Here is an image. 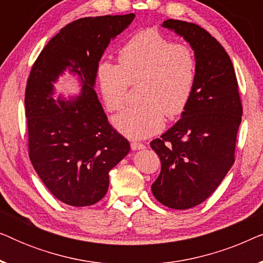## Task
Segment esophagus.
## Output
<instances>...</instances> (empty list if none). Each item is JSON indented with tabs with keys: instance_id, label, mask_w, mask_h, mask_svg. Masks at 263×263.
I'll use <instances>...</instances> for the list:
<instances>
[{
	"instance_id": "34e87169",
	"label": "esophagus",
	"mask_w": 263,
	"mask_h": 263,
	"mask_svg": "<svg viewBox=\"0 0 263 263\" xmlns=\"http://www.w3.org/2000/svg\"><path fill=\"white\" fill-rule=\"evenodd\" d=\"M130 147H132L133 151H138V149H143V148H145V145H143V143H141V142L134 141V142H132Z\"/></svg>"
}]
</instances>
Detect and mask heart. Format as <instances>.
<instances>
[{
    "label": "heart",
    "mask_w": 263,
    "mask_h": 263,
    "mask_svg": "<svg viewBox=\"0 0 263 263\" xmlns=\"http://www.w3.org/2000/svg\"><path fill=\"white\" fill-rule=\"evenodd\" d=\"M120 64L104 61L97 79L110 111L123 106L130 82L142 80L138 106L112 118L115 128L130 139L160 132L165 115L175 118L188 105L196 79V60L188 46L177 45L159 32L146 30L132 37L118 52Z\"/></svg>",
    "instance_id": "1"
}]
</instances>
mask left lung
Here are the masks:
<instances>
[{"label": "left lung", "mask_w": 263, "mask_h": 263, "mask_svg": "<svg viewBox=\"0 0 263 263\" xmlns=\"http://www.w3.org/2000/svg\"><path fill=\"white\" fill-rule=\"evenodd\" d=\"M161 26L193 49L196 79L181 120L151 142L161 163L151 189L164 206L188 210L211 196L235 163L242 103L233 64L217 39L186 21Z\"/></svg>", "instance_id": "obj_1"}]
</instances>
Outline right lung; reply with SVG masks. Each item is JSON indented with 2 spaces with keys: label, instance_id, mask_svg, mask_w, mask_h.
<instances>
[{
  "label": "right lung",
  "instance_id": "obj_1",
  "mask_svg": "<svg viewBox=\"0 0 263 263\" xmlns=\"http://www.w3.org/2000/svg\"><path fill=\"white\" fill-rule=\"evenodd\" d=\"M135 14L84 17L50 39L30 73L25 93L28 153L35 172L56 199L74 207L105 196L109 172L130 151L115 130L97 96L99 61ZM68 71L78 95L55 100L54 84Z\"/></svg>",
  "mask_w": 263,
  "mask_h": 263
}]
</instances>
